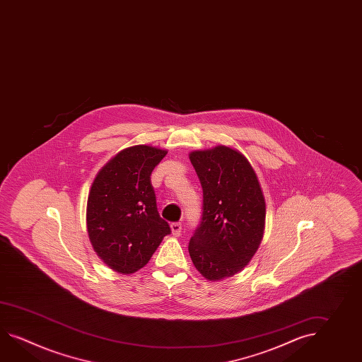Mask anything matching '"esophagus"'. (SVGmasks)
<instances>
[{
    "label": "esophagus",
    "mask_w": 362,
    "mask_h": 362,
    "mask_svg": "<svg viewBox=\"0 0 362 362\" xmlns=\"http://www.w3.org/2000/svg\"><path fill=\"white\" fill-rule=\"evenodd\" d=\"M171 231H173L174 236H180V233H182V223L180 222L171 223Z\"/></svg>",
    "instance_id": "34e87169"
}]
</instances>
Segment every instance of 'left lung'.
<instances>
[{
  "label": "left lung",
  "instance_id": "1",
  "mask_svg": "<svg viewBox=\"0 0 362 362\" xmlns=\"http://www.w3.org/2000/svg\"><path fill=\"white\" fill-rule=\"evenodd\" d=\"M202 187V218L188 250L208 281L230 278L248 265L265 231L266 204L250 161L231 146L189 153Z\"/></svg>",
  "mask_w": 362,
  "mask_h": 362
}]
</instances>
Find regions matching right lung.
I'll return each instance as SVG.
<instances>
[{
	"instance_id": "right-lung-1",
	"label": "right lung",
	"mask_w": 362,
	"mask_h": 362,
	"mask_svg": "<svg viewBox=\"0 0 362 362\" xmlns=\"http://www.w3.org/2000/svg\"><path fill=\"white\" fill-rule=\"evenodd\" d=\"M168 154L152 145H134L117 153L96 177L87 201V231L97 253L117 273L144 267L170 226L156 204L152 171Z\"/></svg>"
}]
</instances>
